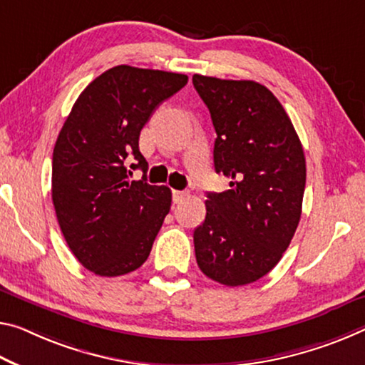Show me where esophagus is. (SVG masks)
<instances>
[{
    "mask_svg": "<svg viewBox=\"0 0 365 365\" xmlns=\"http://www.w3.org/2000/svg\"><path fill=\"white\" fill-rule=\"evenodd\" d=\"M185 198H188V192H182V190H173L172 192L173 203H182Z\"/></svg>",
    "mask_w": 365,
    "mask_h": 365,
    "instance_id": "34e87169",
    "label": "esophagus"
}]
</instances>
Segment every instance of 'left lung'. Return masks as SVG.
Wrapping results in <instances>:
<instances>
[{
	"instance_id": "1",
	"label": "left lung",
	"mask_w": 365,
	"mask_h": 365,
	"mask_svg": "<svg viewBox=\"0 0 365 365\" xmlns=\"http://www.w3.org/2000/svg\"><path fill=\"white\" fill-rule=\"evenodd\" d=\"M193 86L216 130L214 169L230 178L207 193L206 217L195 229L200 269L224 286L268 274L300 221L305 155L291 118L273 92L255 81L195 74Z\"/></svg>"
}]
</instances>
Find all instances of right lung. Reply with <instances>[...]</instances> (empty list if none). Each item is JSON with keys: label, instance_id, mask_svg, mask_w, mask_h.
<instances>
[{"label": "right lung", "instance_id": "add662e5", "mask_svg": "<svg viewBox=\"0 0 365 365\" xmlns=\"http://www.w3.org/2000/svg\"><path fill=\"white\" fill-rule=\"evenodd\" d=\"M188 83L178 73L120 65L86 88L58 135L51 200L78 262L99 276L131 273L146 262L170 211L169 187L146 182L140 133L159 103ZM141 168L128 180L125 160Z\"/></svg>", "mask_w": 365, "mask_h": 365}]
</instances>
